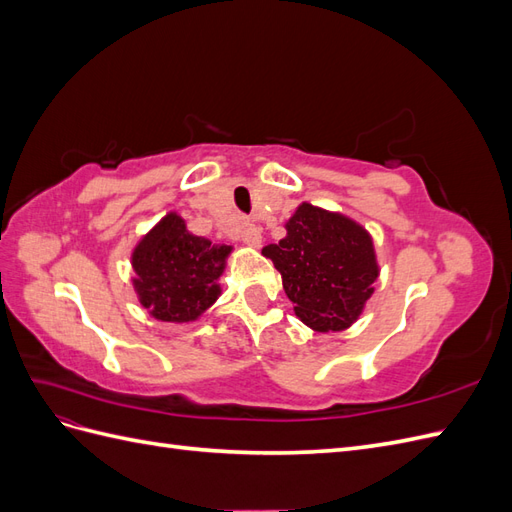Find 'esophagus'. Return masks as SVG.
Wrapping results in <instances>:
<instances>
[{
  "mask_svg": "<svg viewBox=\"0 0 512 512\" xmlns=\"http://www.w3.org/2000/svg\"><path fill=\"white\" fill-rule=\"evenodd\" d=\"M241 241L250 247H260L262 243V230L256 224H243L241 228Z\"/></svg>",
  "mask_w": 512,
  "mask_h": 512,
  "instance_id": "obj_1",
  "label": "esophagus"
}]
</instances>
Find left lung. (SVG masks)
<instances>
[{"instance_id": "1", "label": "left lung", "mask_w": 512, "mask_h": 512, "mask_svg": "<svg viewBox=\"0 0 512 512\" xmlns=\"http://www.w3.org/2000/svg\"><path fill=\"white\" fill-rule=\"evenodd\" d=\"M282 273L294 314L318 333L344 331L363 314L380 275L374 239L352 218L301 203L286 237L262 247Z\"/></svg>"}]
</instances>
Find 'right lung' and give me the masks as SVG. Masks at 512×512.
I'll use <instances>...</instances> for the list:
<instances>
[{"instance_id": "add662e5", "label": "right lung", "mask_w": 512, "mask_h": 512, "mask_svg": "<svg viewBox=\"0 0 512 512\" xmlns=\"http://www.w3.org/2000/svg\"><path fill=\"white\" fill-rule=\"evenodd\" d=\"M232 245L192 235L177 211L166 213L132 250V286L149 316L194 322L218 301V280Z\"/></svg>"}]
</instances>
